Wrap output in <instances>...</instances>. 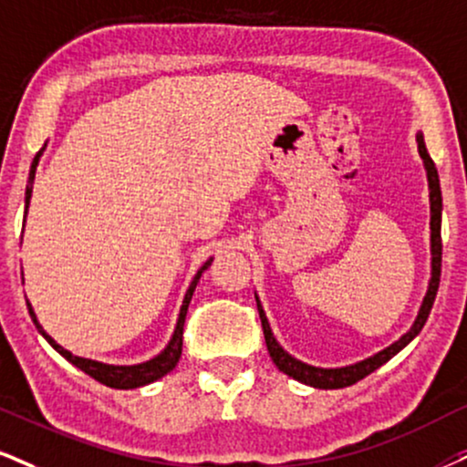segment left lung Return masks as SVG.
I'll return each mask as SVG.
<instances>
[{"label":"left lung","instance_id":"8db88e82","mask_svg":"<svg viewBox=\"0 0 467 467\" xmlns=\"http://www.w3.org/2000/svg\"><path fill=\"white\" fill-rule=\"evenodd\" d=\"M418 151L422 155L424 166H427V177H429V188H431V251H433V273H431V284H429V292L424 296L422 307H420V314L416 322H413L411 331H407L399 342H394L392 347H388L381 353H377L374 357H368V359L359 361L355 366H347V368H333V370H325V368H314L303 364V361L295 359L292 355H287L284 348L279 347V342L275 339L273 331H270L266 316H264V309L260 301H257V309H260V318H262V329H264V337H266V347L268 353L273 357L275 366L279 368L281 372H285L287 377L296 379L305 385H312V388H320V389H339V388H348L361 379H366L368 374L381 368L385 361H389L392 357L407 347L413 337L422 331L424 322H427L431 307H433L435 296H437V287H440V275H441V190H440V177H437V169L435 162L431 160V155L427 151V145H424V136L418 134ZM257 298V296H255Z\"/></svg>","mask_w":467,"mask_h":467}]
</instances>
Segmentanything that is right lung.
Here are the masks:
<instances>
[{
  "label": "right lung",
  "mask_w": 467,
  "mask_h": 467,
  "mask_svg": "<svg viewBox=\"0 0 467 467\" xmlns=\"http://www.w3.org/2000/svg\"><path fill=\"white\" fill-rule=\"evenodd\" d=\"M40 153H43V149L36 153V158H34L32 162V169H30V180H27V188H26V214H27V205H30V197H32V183H34V172H36V166H38V158ZM210 262H205V266L199 270L197 277L192 279V284H190L188 292H186V298H183V305H182V312H180V320H177V327H175V333H172V339L169 342V347H166L162 353L158 357H153L151 361H145V364H138V366H108V364H99V361H93V359H84V357H75L68 353L60 347V344H56L51 336L43 331V327L38 325L36 320V314H34L32 305L27 303V309H30V316L34 320V325H36V329L43 333V337L47 339V342L54 347L57 353H60L65 359L71 361L75 368H79V370L88 374V377H93L95 381H99L103 385H108V388H114V389H131V388H140V385H147V383H153L155 379L164 377L166 372H171L172 368L177 366V361H180L182 357V344H183V320H186V312H188V305H190V298H192V292L194 287L199 284V277L201 273L210 266Z\"/></svg>",
  "instance_id": "add662e5"
}]
</instances>
